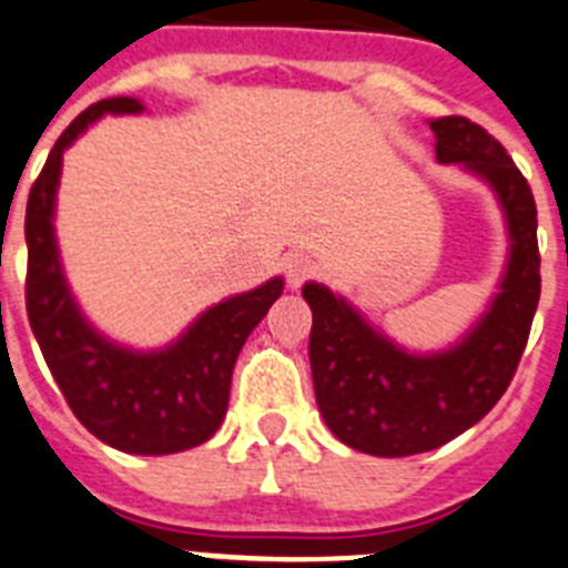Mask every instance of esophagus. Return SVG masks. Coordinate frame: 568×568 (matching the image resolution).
Listing matches in <instances>:
<instances>
[{
  "label": "esophagus",
  "mask_w": 568,
  "mask_h": 568,
  "mask_svg": "<svg viewBox=\"0 0 568 568\" xmlns=\"http://www.w3.org/2000/svg\"><path fill=\"white\" fill-rule=\"evenodd\" d=\"M314 260L303 251H291V254L283 256V271H285V280H288L291 288H297L303 280H308L314 274Z\"/></svg>",
  "instance_id": "34e87169"
}]
</instances>
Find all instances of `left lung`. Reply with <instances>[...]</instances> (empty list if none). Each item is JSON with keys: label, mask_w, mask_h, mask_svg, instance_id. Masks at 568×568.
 Returning <instances> with one entry per match:
<instances>
[{"label": "left lung", "mask_w": 568, "mask_h": 568, "mask_svg": "<svg viewBox=\"0 0 568 568\" xmlns=\"http://www.w3.org/2000/svg\"><path fill=\"white\" fill-rule=\"evenodd\" d=\"M440 165H460L497 196L509 256L477 323L443 352H408L323 283H305L312 305L314 394L325 426L374 457L432 452L475 426L509 388L540 300L537 209L506 148L466 116L432 120Z\"/></svg>", "instance_id": "8db88e82"}]
</instances>
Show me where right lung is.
Segmentation results:
<instances>
[{
	"mask_svg": "<svg viewBox=\"0 0 568 568\" xmlns=\"http://www.w3.org/2000/svg\"><path fill=\"white\" fill-rule=\"evenodd\" d=\"M134 97L82 111L48 154L24 211L33 337L77 420L128 455H174L205 443L229 412L231 374L245 339L283 294V277L211 305L165 348L140 352L93 328L71 294L59 260L57 189L62 154L105 113H142Z\"/></svg>",
	"mask_w": 568,
	"mask_h": 568,
	"instance_id": "1",
	"label": "right lung"
}]
</instances>
